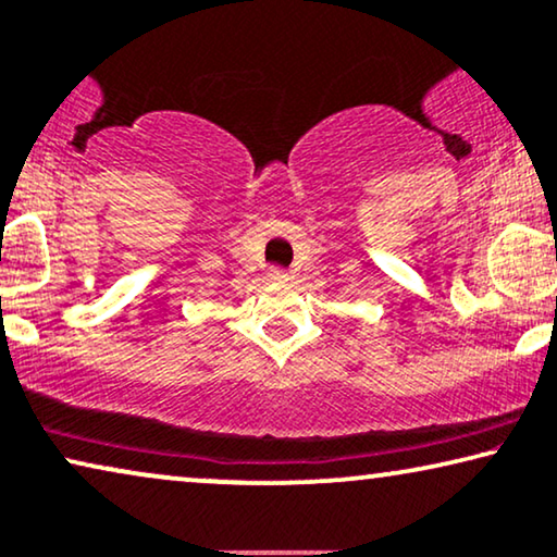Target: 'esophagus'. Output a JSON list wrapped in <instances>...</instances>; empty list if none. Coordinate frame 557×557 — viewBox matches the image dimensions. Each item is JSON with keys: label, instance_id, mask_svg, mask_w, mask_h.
<instances>
[{"label": "esophagus", "instance_id": "esophagus-1", "mask_svg": "<svg viewBox=\"0 0 557 557\" xmlns=\"http://www.w3.org/2000/svg\"><path fill=\"white\" fill-rule=\"evenodd\" d=\"M268 277L275 280V282H285L289 277V272L285 268H270L268 270Z\"/></svg>", "mask_w": 557, "mask_h": 557}]
</instances>
